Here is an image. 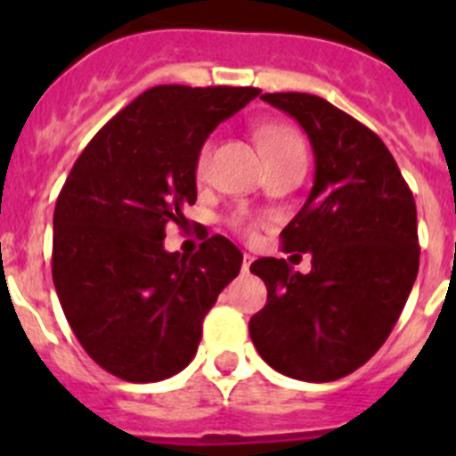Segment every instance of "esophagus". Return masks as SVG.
Masks as SVG:
<instances>
[{"mask_svg": "<svg viewBox=\"0 0 456 456\" xmlns=\"http://www.w3.org/2000/svg\"><path fill=\"white\" fill-rule=\"evenodd\" d=\"M253 260H256V257H253L251 253H244V260H241V272L248 273V269H251Z\"/></svg>", "mask_w": 456, "mask_h": 456, "instance_id": "1", "label": "esophagus"}]
</instances>
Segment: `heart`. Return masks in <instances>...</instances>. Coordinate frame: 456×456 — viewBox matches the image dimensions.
Returning <instances> with one entry per match:
<instances>
[{
  "label": "heart",
  "mask_w": 456,
  "mask_h": 456,
  "mask_svg": "<svg viewBox=\"0 0 456 456\" xmlns=\"http://www.w3.org/2000/svg\"><path fill=\"white\" fill-rule=\"evenodd\" d=\"M257 141H260V148L265 151L267 159H276V157L289 155V152L304 151V139L292 125L285 123H267L257 130ZM209 152H212V146L205 143L199 152V159H196V175L203 178L208 173L209 167ZM235 228H241V231H251V224H248L244 216H232L231 221Z\"/></svg>",
  "instance_id": "1"
}]
</instances>
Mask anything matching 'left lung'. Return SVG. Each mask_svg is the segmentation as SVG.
I'll list each match as a JSON object with an SVG mask.
<instances>
[{"mask_svg": "<svg viewBox=\"0 0 456 456\" xmlns=\"http://www.w3.org/2000/svg\"><path fill=\"white\" fill-rule=\"evenodd\" d=\"M263 100L299 120L315 152V184L281 232L283 251L310 253L313 269L256 260L267 304L248 333L285 377L336 381L368 363L400 320L420 265L416 200L384 141L342 109L310 93Z\"/></svg>", "mask_w": 456, "mask_h": 456, "instance_id": "1", "label": "left lung"}]
</instances>
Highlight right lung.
<instances>
[{"label":"right lung","mask_w":456,"mask_h":456,"mask_svg":"<svg viewBox=\"0 0 456 456\" xmlns=\"http://www.w3.org/2000/svg\"><path fill=\"white\" fill-rule=\"evenodd\" d=\"M260 95L253 86L164 84L88 141L54 208L52 278L72 333L102 370L132 384L178 374L203 320L240 273L241 253L205 235L193 256L164 251L168 224L196 203L209 132Z\"/></svg>","instance_id":"1"}]
</instances>
